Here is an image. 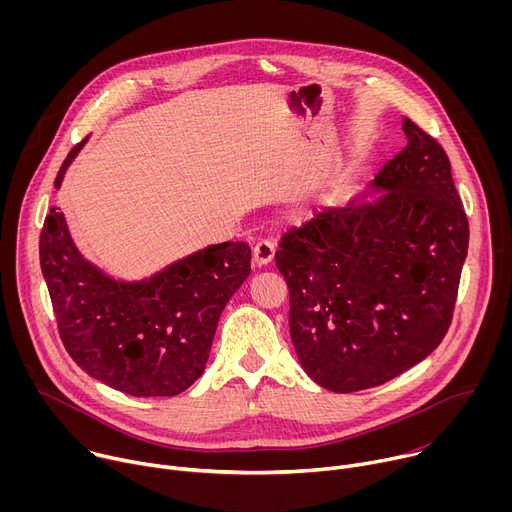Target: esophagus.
<instances>
[{
	"mask_svg": "<svg viewBox=\"0 0 512 512\" xmlns=\"http://www.w3.org/2000/svg\"><path fill=\"white\" fill-rule=\"evenodd\" d=\"M273 255H275V245L271 241H259L255 247H253V259L259 267L263 265H269L273 261Z\"/></svg>",
	"mask_w": 512,
	"mask_h": 512,
	"instance_id": "34e87169",
	"label": "esophagus"
}]
</instances>
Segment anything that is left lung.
I'll return each instance as SVG.
<instances>
[{"mask_svg":"<svg viewBox=\"0 0 512 512\" xmlns=\"http://www.w3.org/2000/svg\"><path fill=\"white\" fill-rule=\"evenodd\" d=\"M403 131L407 148L367 190L285 233L275 253L298 360L334 393L399 377L452 322L468 218L442 145L407 117Z\"/></svg>","mask_w":512,"mask_h":512,"instance_id":"8db88e82","label":"left lung"}]
</instances>
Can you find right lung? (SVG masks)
Listing matches in <instances>:
<instances>
[{
  "label": "right lung",
  "mask_w": 512,
  "mask_h": 512,
  "mask_svg": "<svg viewBox=\"0 0 512 512\" xmlns=\"http://www.w3.org/2000/svg\"><path fill=\"white\" fill-rule=\"evenodd\" d=\"M85 143L70 150L54 188ZM40 267L62 344L87 375L133 397H172L202 375L218 318L251 273V249L208 245L150 277L115 279L83 257L52 206Z\"/></svg>",
  "instance_id": "obj_1"
}]
</instances>
